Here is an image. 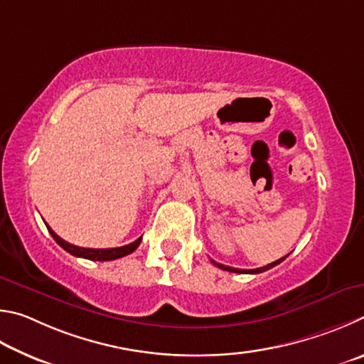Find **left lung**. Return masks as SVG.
<instances>
[{
    "label": "left lung",
    "mask_w": 364,
    "mask_h": 364,
    "mask_svg": "<svg viewBox=\"0 0 364 364\" xmlns=\"http://www.w3.org/2000/svg\"><path fill=\"white\" fill-rule=\"evenodd\" d=\"M283 260H284V257L278 259V260H275V262H272V264L265 265V267H260V269H252V270H241V269H233V267H228V265H224V264H218V262H214V260H211V262H213L215 267H219V269H222V270L233 272V273H262V272H267V270L273 269V267L278 265V264H282Z\"/></svg>",
    "instance_id": "left-lung-1"
}]
</instances>
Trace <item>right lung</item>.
Listing matches in <instances>:
<instances>
[{
	"instance_id": "obj_1",
	"label": "right lung",
	"mask_w": 364,
	"mask_h": 364,
	"mask_svg": "<svg viewBox=\"0 0 364 364\" xmlns=\"http://www.w3.org/2000/svg\"><path fill=\"white\" fill-rule=\"evenodd\" d=\"M48 230L50 233V237L55 240V243L59 245L60 247H63L67 252L72 254V256L76 257H82V259H89V260H114V259H119V257H124L127 254H131L137 250V246L140 245V241H142V237L137 238L136 241H132V243L126 245V246H119V247H110V250H92V247H80V246H75V245H70L67 243L65 240H62L59 235H55L53 228L49 225Z\"/></svg>"
}]
</instances>
